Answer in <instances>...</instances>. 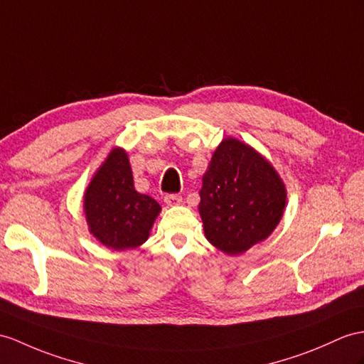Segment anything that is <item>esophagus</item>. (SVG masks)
<instances>
[{
	"label": "esophagus",
	"instance_id": "1",
	"mask_svg": "<svg viewBox=\"0 0 364 364\" xmlns=\"http://www.w3.org/2000/svg\"><path fill=\"white\" fill-rule=\"evenodd\" d=\"M164 200H165L166 205H179V203L182 202V196H181V194L171 193V194H166Z\"/></svg>",
	"mask_w": 364,
	"mask_h": 364
}]
</instances>
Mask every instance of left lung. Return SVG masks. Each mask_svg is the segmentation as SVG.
I'll list each match as a JSON object with an SVG mask.
<instances>
[{"label":"left lung","mask_w":364,"mask_h":364,"mask_svg":"<svg viewBox=\"0 0 364 364\" xmlns=\"http://www.w3.org/2000/svg\"><path fill=\"white\" fill-rule=\"evenodd\" d=\"M199 213L208 241L239 255L264 241L286 207V188L274 168L249 145L225 139L202 177Z\"/></svg>","instance_id":"obj_1"}]
</instances>
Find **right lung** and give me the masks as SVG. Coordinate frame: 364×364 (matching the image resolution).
<instances>
[{
	"label": "right lung",
	"instance_id": "right-lung-1",
	"mask_svg": "<svg viewBox=\"0 0 364 364\" xmlns=\"http://www.w3.org/2000/svg\"><path fill=\"white\" fill-rule=\"evenodd\" d=\"M90 232L114 250H129L144 244L161 205L134 188L128 156L114 148L97 171L85 194Z\"/></svg>",
	"mask_w": 364,
	"mask_h": 364
}]
</instances>
